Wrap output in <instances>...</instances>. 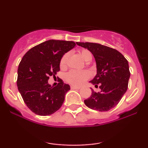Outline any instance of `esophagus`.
<instances>
[{"mask_svg":"<svg viewBox=\"0 0 148 148\" xmlns=\"http://www.w3.org/2000/svg\"><path fill=\"white\" fill-rule=\"evenodd\" d=\"M71 89L72 90H79V89H80V87H76V86H71Z\"/></svg>","mask_w":148,"mask_h":148,"instance_id":"obj_1","label":"esophagus"}]
</instances>
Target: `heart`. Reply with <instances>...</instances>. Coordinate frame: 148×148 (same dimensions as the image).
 Wrapping results in <instances>:
<instances>
[{
  "instance_id": "1",
  "label": "heart",
  "mask_w": 148,
  "mask_h": 148,
  "mask_svg": "<svg viewBox=\"0 0 148 148\" xmlns=\"http://www.w3.org/2000/svg\"><path fill=\"white\" fill-rule=\"evenodd\" d=\"M79 55L86 62H90L92 59V54L89 50L86 49H81L79 51ZM69 54L66 53L62 56L60 61V66L61 69H65L67 66ZM90 76V74L87 70L76 71L72 70L69 72L65 75V80L67 83L73 85V86H81L86 80Z\"/></svg>"
}]
</instances>
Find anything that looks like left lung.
<instances>
[{
  "label": "left lung",
  "instance_id": "obj_1",
  "mask_svg": "<svg viewBox=\"0 0 148 148\" xmlns=\"http://www.w3.org/2000/svg\"><path fill=\"white\" fill-rule=\"evenodd\" d=\"M77 45L88 49L95 59L97 74L90 82L101 91L92 89V95L84 100L91 109L107 111L115 107L128 88L130 72L128 61L116 49L97 43L76 42Z\"/></svg>",
  "mask_w": 148,
  "mask_h": 148
}]
</instances>
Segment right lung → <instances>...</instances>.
<instances>
[{
    "label": "right lung",
    "instance_id": "1",
    "mask_svg": "<svg viewBox=\"0 0 148 148\" xmlns=\"http://www.w3.org/2000/svg\"><path fill=\"white\" fill-rule=\"evenodd\" d=\"M75 46L72 41L50 40L30 49L22 58L16 84L25 103L35 114L51 115L62 105L70 87L61 79L53 87L48 80L60 71L62 56Z\"/></svg>",
    "mask_w": 148,
    "mask_h": 148
}]
</instances>
